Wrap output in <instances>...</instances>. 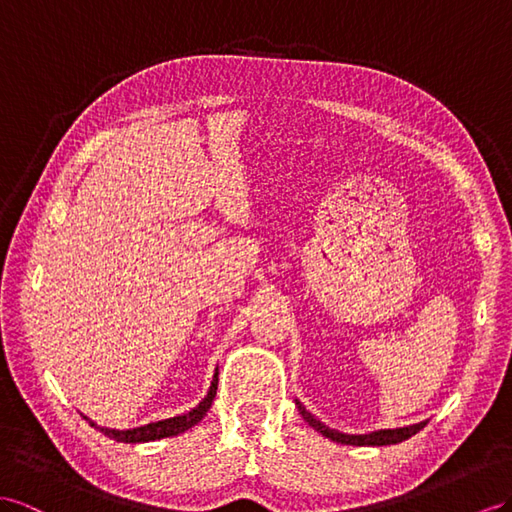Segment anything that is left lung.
<instances>
[{
    "mask_svg": "<svg viewBox=\"0 0 512 512\" xmlns=\"http://www.w3.org/2000/svg\"><path fill=\"white\" fill-rule=\"evenodd\" d=\"M298 404V411L300 415H303L309 426L316 428L318 432H322V435L326 439L331 441H337V443H344V445H396L400 441H406L409 437L417 435L419 430H422L428 422H419V424H413V426H404V428H385V430H374V432H368V435H346V432H339V430H333L329 426H324L320 419L316 415H311L303 404Z\"/></svg>",
    "mask_w": 512,
    "mask_h": 512,
    "instance_id": "8db88e82",
    "label": "left lung"
}]
</instances>
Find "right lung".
Returning a JSON list of instances; mask_svg holds the SVG:
<instances>
[{"mask_svg":"<svg viewBox=\"0 0 512 512\" xmlns=\"http://www.w3.org/2000/svg\"><path fill=\"white\" fill-rule=\"evenodd\" d=\"M216 389H218V368L214 372V381H212V385H209L207 396L199 404H196L192 411L183 413V415L168 417V419H162V422H151V424L129 428V430L97 426L93 419H88L86 415H84V419H88L90 426H95L97 430H101L106 437H110L114 441H121V443H147V441H157V439H164V437H175V435H181V432H186L192 426L199 424L201 419L207 415L209 406H212V402L216 398Z\"/></svg>","mask_w":512,"mask_h":512,"instance_id":"obj_1","label":"right lung"}]
</instances>
